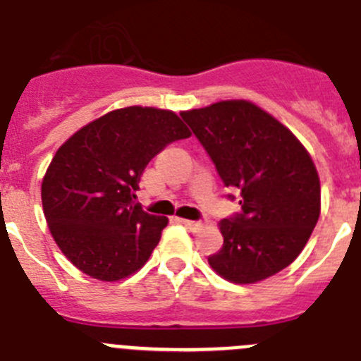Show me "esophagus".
Instances as JSON below:
<instances>
[{
    "label": "esophagus",
    "instance_id": "34e87169",
    "mask_svg": "<svg viewBox=\"0 0 361 361\" xmlns=\"http://www.w3.org/2000/svg\"><path fill=\"white\" fill-rule=\"evenodd\" d=\"M177 221L178 224H183V226H186L188 229L190 231H193V233H197V231H200L202 229V224H200V221H193V220H186V218H177Z\"/></svg>",
    "mask_w": 361,
    "mask_h": 361
}]
</instances>
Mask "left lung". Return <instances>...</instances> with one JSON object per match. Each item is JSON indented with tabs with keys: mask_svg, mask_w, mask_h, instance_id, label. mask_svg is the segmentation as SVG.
<instances>
[{
	"mask_svg": "<svg viewBox=\"0 0 361 361\" xmlns=\"http://www.w3.org/2000/svg\"><path fill=\"white\" fill-rule=\"evenodd\" d=\"M180 116L224 184L241 195V213L218 224L224 245L207 257L211 269L236 284L286 269L320 216V180L308 150L252 102H218Z\"/></svg>",
	"mask_w": 361,
	"mask_h": 361,
	"instance_id": "1",
	"label": "left lung"
}]
</instances>
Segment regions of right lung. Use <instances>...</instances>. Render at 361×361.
<instances>
[{
    "instance_id": "right-lung-1",
    "label": "right lung",
    "mask_w": 361,
    "mask_h": 361,
    "mask_svg": "<svg viewBox=\"0 0 361 361\" xmlns=\"http://www.w3.org/2000/svg\"><path fill=\"white\" fill-rule=\"evenodd\" d=\"M190 135L175 112L134 105L91 121L59 148L42 178V209L78 270L120 281L147 263L168 218L134 202L140 178L166 145Z\"/></svg>"
}]
</instances>
